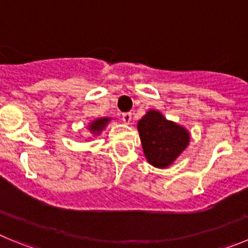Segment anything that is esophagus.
<instances>
[{
  "label": "esophagus",
  "instance_id": "34e87169",
  "mask_svg": "<svg viewBox=\"0 0 248 248\" xmlns=\"http://www.w3.org/2000/svg\"><path fill=\"white\" fill-rule=\"evenodd\" d=\"M123 122L125 123V124H129L131 122V113H123L122 115Z\"/></svg>",
  "mask_w": 248,
  "mask_h": 248
}]
</instances>
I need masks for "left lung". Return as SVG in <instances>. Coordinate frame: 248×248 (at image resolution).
Segmentation results:
<instances>
[{
	"label": "left lung",
	"instance_id": "8db88e82",
	"mask_svg": "<svg viewBox=\"0 0 248 248\" xmlns=\"http://www.w3.org/2000/svg\"><path fill=\"white\" fill-rule=\"evenodd\" d=\"M138 130L144 155L155 168H168L189 145V131L157 110H149L138 123Z\"/></svg>",
	"mask_w": 248,
	"mask_h": 248
}]
</instances>
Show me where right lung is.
<instances>
[{
	"mask_svg": "<svg viewBox=\"0 0 248 248\" xmlns=\"http://www.w3.org/2000/svg\"><path fill=\"white\" fill-rule=\"evenodd\" d=\"M109 120H110V118H100V119L94 120L93 123H91V125L88 126L89 130H91L92 133H94L95 135H98L100 131H102L103 129L107 126V124L109 123Z\"/></svg>",
	"mask_w": 248,
	"mask_h": 248,
	"instance_id": "right-lung-1",
	"label": "right lung"
}]
</instances>
